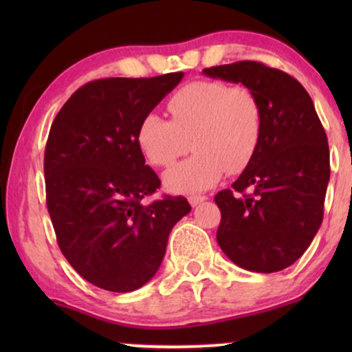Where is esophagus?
<instances>
[{
  "label": "esophagus",
  "instance_id": "34e87169",
  "mask_svg": "<svg viewBox=\"0 0 352 352\" xmlns=\"http://www.w3.org/2000/svg\"><path fill=\"white\" fill-rule=\"evenodd\" d=\"M205 200H206L205 195H192V197H189V204H190L192 206L200 205L201 201H205Z\"/></svg>",
  "mask_w": 352,
  "mask_h": 352
}]
</instances>
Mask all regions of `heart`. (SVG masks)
<instances>
[{
  "instance_id": "heart-1",
  "label": "heart",
  "mask_w": 352,
  "mask_h": 352,
  "mask_svg": "<svg viewBox=\"0 0 352 352\" xmlns=\"http://www.w3.org/2000/svg\"><path fill=\"white\" fill-rule=\"evenodd\" d=\"M168 110L171 122L155 113L142 118L138 144L152 165L163 168L195 148L194 157L163 176L173 194H199L226 171L237 175L252 163L263 134L261 102L252 88L194 81L171 96Z\"/></svg>"
}]
</instances>
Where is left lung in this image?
Masks as SVG:
<instances>
[{"label":"left lung","mask_w":352,"mask_h":352,"mask_svg":"<svg viewBox=\"0 0 352 352\" xmlns=\"http://www.w3.org/2000/svg\"><path fill=\"white\" fill-rule=\"evenodd\" d=\"M211 78L252 88L263 109L261 142L232 189L216 194V240L230 261L277 272L302 256L324 218L330 179L325 129L311 96L285 72L253 60L205 69ZM247 188L252 195H245Z\"/></svg>","instance_id":"obj_1"}]
</instances>
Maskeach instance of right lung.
Wrapping results in <instances>:
<instances>
[{"mask_svg":"<svg viewBox=\"0 0 352 352\" xmlns=\"http://www.w3.org/2000/svg\"><path fill=\"white\" fill-rule=\"evenodd\" d=\"M184 74L104 78L76 89L52 122L45 151L46 205L57 243L85 280L134 292L160 267L184 197L142 199L162 186L138 144L142 118Z\"/></svg>","mask_w":352,"mask_h":352,"instance_id":"add662e5","label":"right lung"}]
</instances>
